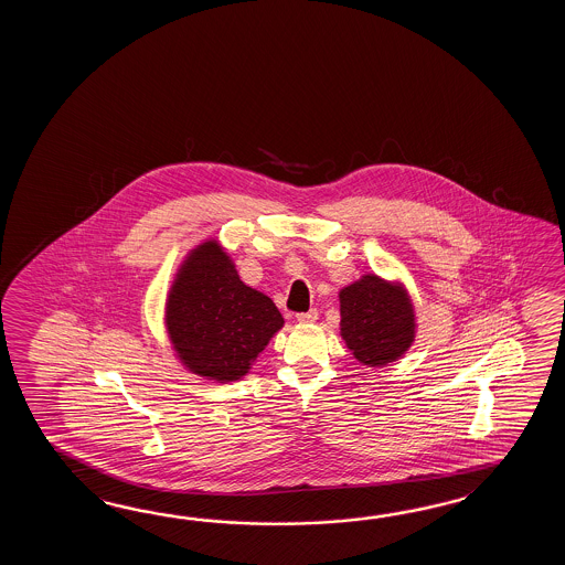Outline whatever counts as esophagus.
Masks as SVG:
<instances>
[{
    "instance_id": "esophagus-1",
    "label": "esophagus",
    "mask_w": 565,
    "mask_h": 565,
    "mask_svg": "<svg viewBox=\"0 0 565 565\" xmlns=\"http://www.w3.org/2000/svg\"><path fill=\"white\" fill-rule=\"evenodd\" d=\"M317 319H319V312H317V309H311V311L307 312H299V315H297V321L302 324L315 323Z\"/></svg>"
}]
</instances>
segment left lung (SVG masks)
<instances>
[{"label":"left lung","instance_id":"obj_1","mask_svg":"<svg viewBox=\"0 0 565 565\" xmlns=\"http://www.w3.org/2000/svg\"><path fill=\"white\" fill-rule=\"evenodd\" d=\"M339 305L341 337L363 365L384 367L412 348L416 312L404 285L363 275L339 290Z\"/></svg>","mask_w":565,"mask_h":565}]
</instances>
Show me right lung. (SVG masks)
Masks as SVG:
<instances>
[{
    "label": "right lung",
    "mask_w": 565,
    "mask_h": 565,
    "mask_svg": "<svg viewBox=\"0 0 565 565\" xmlns=\"http://www.w3.org/2000/svg\"><path fill=\"white\" fill-rule=\"evenodd\" d=\"M282 324L277 305L242 282L217 241L195 246L169 288V341L185 370L205 380L238 382Z\"/></svg>",
    "instance_id": "1"
}]
</instances>
